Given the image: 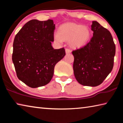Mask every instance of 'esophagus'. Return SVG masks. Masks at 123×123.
I'll list each match as a JSON object with an SVG mask.
<instances>
[{"mask_svg":"<svg viewBox=\"0 0 123 123\" xmlns=\"http://www.w3.org/2000/svg\"><path fill=\"white\" fill-rule=\"evenodd\" d=\"M65 51H66V53L67 54H70V53H71V50H70L69 49H66Z\"/></svg>","mask_w":123,"mask_h":123,"instance_id":"obj_1","label":"esophagus"}]
</instances>
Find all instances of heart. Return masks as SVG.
<instances>
[{
	"mask_svg": "<svg viewBox=\"0 0 123 123\" xmlns=\"http://www.w3.org/2000/svg\"><path fill=\"white\" fill-rule=\"evenodd\" d=\"M91 32L88 26L73 23H67L60 26L57 34L54 35L56 42L69 41L73 49H80L86 45L91 38Z\"/></svg>",
	"mask_w": 123,
	"mask_h": 123,
	"instance_id": "b5f03b06",
	"label": "heart"
}]
</instances>
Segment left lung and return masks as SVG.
Here are the masks:
<instances>
[{
    "label": "left lung",
    "instance_id": "obj_1",
    "mask_svg": "<svg viewBox=\"0 0 123 123\" xmlns=\"http://www.w3.org/2000/svg\"><path fill=\"white\" fill-rule=\"evenodd\" d=\"M93 37L87 45L72 52L73 70L77 81L84 86L100 85L113 69L116 46L111 33L93 21Z\"/></svg>",
    "mask_w": 123,
    "mask_h": 123
}]
</instances>
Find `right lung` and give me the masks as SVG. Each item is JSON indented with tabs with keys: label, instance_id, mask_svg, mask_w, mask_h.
I'll return each mask as SVG.
<instances>
[{
	"label": "right lung",
	"instance_id": "add662e5",
	"mask_svg": "<svg viewBox=\"0 0 123 123\" xmlns=\"http://www.w3.org/2000/svg\"><path fill=\"white\" fill-rule=\"evenodd\" d=\"M55 29L53 20L32 19L14 37L12 61L18 78L29 87L37 88L49 83L56 64L66 55L64 48L52 47Z\"/></svg>",
	"mask_w": 123,
	"mask_h": 123
}]
</instances>
